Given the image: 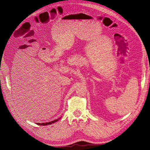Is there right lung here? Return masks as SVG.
<instances>
[{"instance_id": "1", "label": "right lung", "mask_w": 150, "mask_h": 150, "mask_svg": "<svg viewBox=\"0 0 150 150\" xmlns=\"http://www.w3.org/2000/svg\"><path fill=\"white\" fill-rule=\"evenodd\" d=\"M58 120H59V119L56 120H54V121H50V122H42V123H37V125H42V126H46V125H51V124L54 123V122H55L57 121Z\"/></svg>"}]
</instances>
